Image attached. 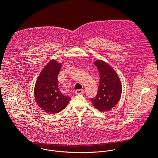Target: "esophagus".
Here are the masks:
<instances>
[{"label":"esophagus","mask_w":158,"mask_h":158,"mask_svg":"<svg viewBox=\"0 0 158 158\" xmlns=\"http://www.w3.org/2000/svg\"><path fill=\"white\" fill-rule=\"evenodd\" d=\"M84 93V90L83 89H78L76 91V94L77 95H79V94H82Z\"/></svg>","instance_id":"1"}]
</instances>
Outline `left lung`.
<instances>
[{"label":"left lung","mask_w":158,"mask_h":158,"mask_svg":"<svg viewBox=\"0 0 158 158\" xmlns=\"http://www.w3.org/2000/svg\"><path fill=\"white\" fill-rule=\"evenodd\" d=\"M94 64L100 74V84L97 96L90 100L97 110L106 111L119 102L122 93L121 83L115 71L107 63L99 60Z\"/></svg>","instance_id":"left-lung-1"}]
</instances>
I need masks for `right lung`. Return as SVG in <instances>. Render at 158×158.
I'll list each match as a JSON object with an SVG mask.
<instances>
[{"label":"right lung","mask_w":158,"mask_h":158,"mask_svg":"<svg viewBox=\"0 0 158 158\" xmlns=\"http://www.w3.org/2000/svg\"><path fill=\"white\" fill-rule=\"evenodd\" d=\"M62 64L51 60L44 68L35 84L34 97L37 104L45 112L55 114L66 108L71 98L58 89V75Z\"/></svg>","instance_id":"obj_1"}]
</instances>
